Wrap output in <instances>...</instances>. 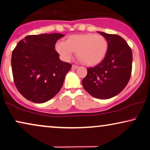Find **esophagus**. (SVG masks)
I'll use <instances>...</instances> for the list:
<instances>
[{"label": "esophagus", "mask_w": 150, "mask_h": 150, "mask_svg": "<svg viewBox=\"0 0 150 150\" xmlns=\"http://www.w3.org/2000/svg\"><path fill=\"white\" fill-rule=\"evenodd\" d=\"M79 67V66L76 65H72V69H77V68Z\"/></svg>", "instance_id": "34e87169"}]
</instances>
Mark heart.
I'll return each mask as SVG.
<instances>
[{"label": "heart", "instance_id": "b5f03b06", "mask_svg": "<svg viewBox=\"0 0 150 150\" xmlns=\"http://www.w3.org/2000/svg\"><path fill=\"white\" fill-rule=\"evenodd\" d=\"M56 50L65 61H69L77 52V56L88 65L100 63L105 56L108 50V42L102 35L94 34H76L70 36L66 41L59 40Z\"/></svg>", "mask_w": 150, "mask_h": 150}]
</instances>
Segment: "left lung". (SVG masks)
I'll return each instance as SVG.
<instances>
[{
	"label": "left lung",
	"mask_w": 150,
	"mask_h": 150,
	"mask_svg": "<svg viewBox=\"0 0 150 150\" xmlns=\"http://www.w3.org/2000/svg\"><path fill=\"white\" fill-rule=\"evenodd\" d=\"M98 33L108 40V52L100 63L87 68V74L83 79L82 84L94 98L108 99L119 94L129 82L132 74V52L121 36Z\"/></svg>",
	"instance_id": "left-lung-1"
}]
</instances>
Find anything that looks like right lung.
Wrapping results in <instances>:
<instances>
[{
	"label": "right lung",
	"mask_w": 150,
	"mask_h": 150,
	"mask_svg": "<svg viewBox=\"0 0 150 150\" xmlns=\"http://www.w3.org/2000/svg\"><path fill=\"white\" fill-rule=\"evenodd\" d=\"M61 34L29 35L21 40L11 55L13 82L23 97L36 103L52 99L63 86L70 63L56 51Z\"/></svg>",
	"instance_id": "obj_1"
}]
</instances>
